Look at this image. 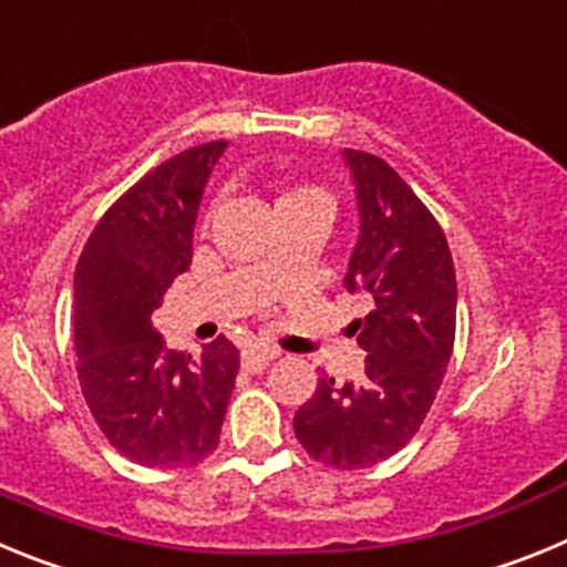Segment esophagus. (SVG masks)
Wrapping results in <instances>:
<instances>
[{
  "mask_svg": "<svg viewBox=\"0 0 567 567\" xmlns=\"http://www.w3.org/2000/svg\"><path fill=\"white\" fill-rule=\"evenodd\" d=\"M275 358H278V352H275V349H247V352L240 354V365H244L247 372L258 374V372H264V369H267Z\"/></svg>",
  "mask_w": 567,
  "mask_h": 567,
  "instance_id": "obj_1",
  "label": "esophagus"
}]
</instances>
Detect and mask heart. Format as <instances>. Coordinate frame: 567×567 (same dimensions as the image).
Returning a JSON list of instances; mask_svg holds the SVG:
<instances>
[{
	"mask_svg": "<svg viewBox=\"0 0 567 567\" xmlns=\"http://www.w3.org/2000/svg\"><path fill=\"white\" fill-rule=\"evenodd\" d=\"M309 193H315V189H309V187L292 189V193L280 195V198H278V204H284V202H292V198H300V195H309ZM267 269H272V260H269V264H267ZM272 287H278V278H272Z\"/></svg>",
	"mask_w": 567,
	"mask_h": 567,
	"instance_id": "b5f03b06",
	"label": "heart"
}]
</instances>
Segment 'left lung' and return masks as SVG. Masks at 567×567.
I'll return each instance as SVG.
<instances>
[{"mask_svg": "<svg viewBox=\"0 0 567 567\" xmlns=\"http://www.w3.org/2000/svg\"><path fill=\"white\" fill-rule=\"evenodd\" d=\"M360 240L346 289L372 298L354 320L365 352L358 383L320 378L295 414V437L329 468H372L417 434L443 383L457 332V278L443 227L383 158L346 150Z\"/></svg>", "mask_w": 567, "mask_h": 567, "instance_id": "obj_1", "label": "left lung"}]
</instances>
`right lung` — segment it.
<instances>
[{"mask_svg":"<svg viewBox=\"0 0 567 567\" xmlns=\"http://www.w3.org/2000/svg\"><path fill=\"white\" fill-rule=\"evenodd\" d=\"M227 142L173 155L102 215L76 264L73 343L87 409L122 457L189 468L218 449L240 354L227 338L198 358L164 349L153 312L193 260L204 184Z\"/></svg>","mask_w":567,"mask_h":567,"instance_id":"right-lung-1","label":"right lung"}]
</instances>
